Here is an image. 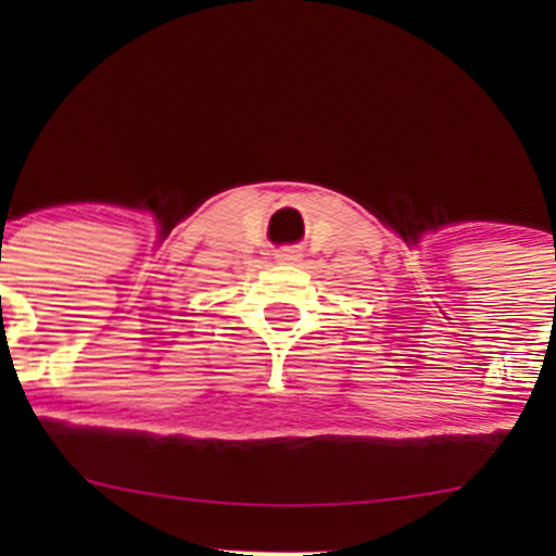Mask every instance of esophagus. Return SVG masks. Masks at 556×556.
<instances>
[{
	"mask_svg": "<svg viewBox=\"0 0 556 556\" xmlns=\"http://www.w3.org/2000/svg\"><path fill=\"white\" fill-rule=\"evenodd\" d=\"M300 258H303L300 248H282V251H277V261H282V264H298Z\"/></svg>",
	"mask_w": 556,
	"mask_h": 556,
	"instance_id": "34e87169",
	"label": "esophagus"
}]
</instances>
